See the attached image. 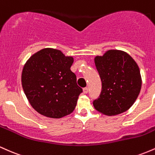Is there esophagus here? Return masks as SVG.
<instances>
[{"label": "esophagus", "mask_w": 155, "mask_h": 155, "mask_svg": "<svg viewBox=\"0 0 155 155\" xmlns=\"http://www.w3.org/2000/svg\"><path fill=\"white\" fill-rule=\"evenodd\" d=\"M83 92L84 94H87L88 92V88L87 87H84L83 89Z\"/></svg>", "instance_id": "1"}]
</instances>
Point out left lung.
<instances>
[{"instance_id":"8db88e82","label":"left lung","mask_w":155,"mask_h":155,"mask_svg":"<svg viewBox=\"0 0 155 155\" xmlns=\"http://www.w3.org/2000/svg\"><path fill=\"white\" fill-rule=\"evenodd\" d=\"M94 60L102 82L101 93L93 101L94 107L107 116L127 111L141 88L138 64L127 52L117 49H109L102 56H95Z\"/></svg>"}]
</instances>
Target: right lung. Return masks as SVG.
Returning a JSON list of instances; mask_svg holds the SVG:
<instances>
[{
	"label": "right lung",
	"instance_id": "add662e5",
	"mask_svg": "<svg viewBox=\"0 0 155 155\" xmlns=\"http://www.w3.org/2000/svg\"><path fill=\"white\" fill-rule=\"evenodd\" d=\"M74 58L44 48L31 55L22 72V86L31 106L40 114L59 119L75 109L82 89L71 71Z\"/></svg>",
	"mask_w": 155,
	"mask_h": 155
}]
</instances>
